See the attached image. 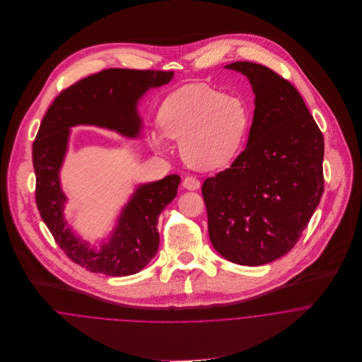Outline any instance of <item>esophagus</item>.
<instances>
[{
	"label": "esophagus",
	"instance_id": "1",
	"mask_svg": "<svg viewBox=\"0 0 362 362\" xmlns=\"http://www.w3.org/2000/svg\"><path fill=\"white\" fill-rule=\"evenodd\" d=\"M182 187L188 191H195V189H199L201 181L195 177H185L184 181H182Z\"/></svg>",
	"mask_w": 362,
	"mask_h": 362
}]
</instances>
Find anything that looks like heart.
<instances>
[{
    "mask_svg": "<svg viewBox=\"0 0 362 362\" xmlns=\"http://www.w3.org/2000/svg\"><path fill=\"white\" fill-rule=\"evenodd\" d=\"M160 131L181 141L184 160L199 170H213L227 164L238 152L250 124L245 102L235 95L188 85L170 93L160 105ZM161 146V139L153 135Z\"/></svg>",
    "mask_w": 362,
    "mask_h": 362,
    "instance_id": "heart-1",
    "label": "heart"
}]
</instances>
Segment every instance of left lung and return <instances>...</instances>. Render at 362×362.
Segmentation results:
<instances>
[{
  "label": "left lung",
  "mask_w": 362,
  "mask_h": 362,
  "mask_svg": "<svg viewBox=\"0 0 362 362\" xmlns=\"http://www.w3.org/2000/svg\"><path fill=\"white\" fill-rule=\"evenodd\" d=\"M248 76L255 112L247 148L206 178L209 237L223 258L259 266L298 243L323 194V135L298 90L273 69L226 65Z\"/></svg>",
  "instance_id": "obj_1"
}]
</instances>
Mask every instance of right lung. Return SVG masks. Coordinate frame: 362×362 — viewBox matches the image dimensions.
<instances>
[{"mask_svg": "<svg viewBox=\"0 0 362 362\" xmlns=\"http://www.w3.org/2000/svg\"><path fill=\"white\" fill-rule=\"evenodd\" d=\"M173 71L108 68L64 89L49 107L32 146L36 174V205L65 255L93 273L129 276L142 270L157 254L158 216L177 195L180 175L171 174L141 185L125 206L114 235L95 251L65 228L58 171L66 151L69 127L93 124L136 136L141 118L138 99L149 89L170 82Z\"/></svg>", "mask_w": 362, "mask_h": 362, "instance_id": "right-lung-1", "label": "right lung"}]
</instances>
